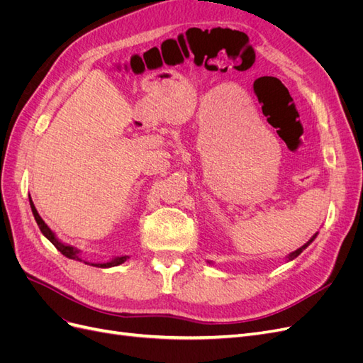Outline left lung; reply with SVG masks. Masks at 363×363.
Masks as SVG:
<instances>
[{"instance_id": "1", "label": "left lung", "mask_w": 363, "mask_h": 363, "mask_svg": "<svg viewBox=\"0 0 363 363\" xmlns=\"http://www.w3.org/2000/svg\"><path fill=\"white\" fill-rule=\"evenodd\" d=\"M318 236V233H315L309 240H307V242L303 245V247H300V248H296L295 251H292V252H289V255L286 256V262H291V260H294L295 257H298L300 255H301V252L307 248V247H309L312 242H313V240H315V238ZM207 263H212V262H207Z\"/></svg>"}]
</instances>
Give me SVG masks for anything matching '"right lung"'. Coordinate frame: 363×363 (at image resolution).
I'll use <instances>...</instances> for the list:
<instances>
[{
	"instance_id": "obj_1",
	"label": "right lung",
	"mask_w": 363,
	"mask_h": 363,
	"mask_svg": "<svg viewBox=\"0 0 363 363\" xmlns=\"http://www.w3.org/2000/svg\"><path fill=\"white\" fill-rule=\"evenodd\" d=\"M30 207H31L33 216H35V219H36V223H38V225H39V228H40L42 235L45 236V238L50 240V242H51L54 247H56V248L62 252L63 256H67L68 259L84 262L86 265H94V267H98V268H112V267H118V265H121V263H124V262L128 259V256H118V257L111 259L108 262H101V263H91V262L83 260V259H82V251H80L79 248H75V247H72V245H69V244L62 242V240L56 236V233H54L52 230L45 224V221H43V219L40 218V215L38 213L36 207H35V204H33L31 199H30Z\"/></svg>"
}]
</instances>
